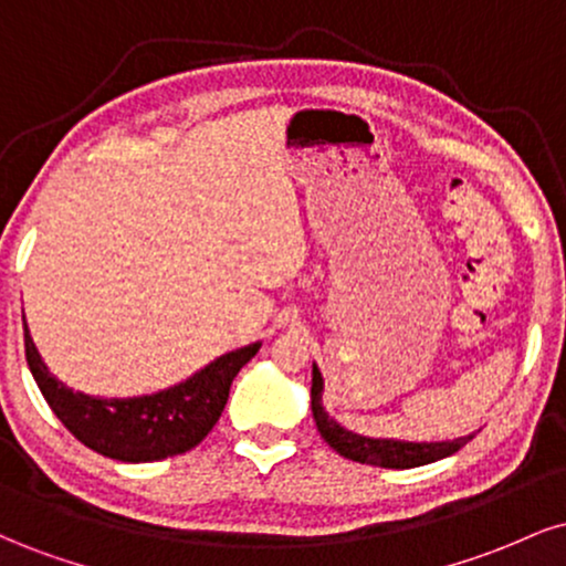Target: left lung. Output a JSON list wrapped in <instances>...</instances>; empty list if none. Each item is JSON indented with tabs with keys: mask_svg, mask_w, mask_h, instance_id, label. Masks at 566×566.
I'll use <instances>...</instances> for the list:
<instances>
[{
	"mask_svg": "<svg viewBox=\"0 0 566 566\" xmlns=\"http://www.w3.org/2000/svg\"><path fill=\"white\" fill-rule=\"evenodd\" d=\"M324 394V378L319 367L314 365L311 373V412H314L316 428H319L322 439L333 447L335 452H340L343 458L356 460V463H369L380 465V469H418V465L437 463L441 458H450L465 447L473 439V433L460 439H447V441H401V439H373L361 437V433L348 431L337 423L335 418H329V412L322 405Z\"/></svg>",
	"mask_w": 566,
	"mask_h": 566,
	"instance_id": "obj_1",
	"label": "left lung"
}]
</instances>
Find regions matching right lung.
<instances>
[{
	"mask_svg": "<svg viewBox=\"0 0 566 566\" xmlns=\"http://www.w3.org/2000/svg\"><path fill=\"white\" fill-rule=\"evenodd\" d=\"M23 343L31 375L57 420L84 447L122 463H154L197 447L218 423L237 373L261 350V343L229 350L165 391L103 399L74 391L50 373L31 340L29 324H23Z\"/></svg>",
	"mask_w": 566,
	"mask_h": 566,
	"instance_id": "right-lung-1",
	"label": "right lung"
}]
</instances>
